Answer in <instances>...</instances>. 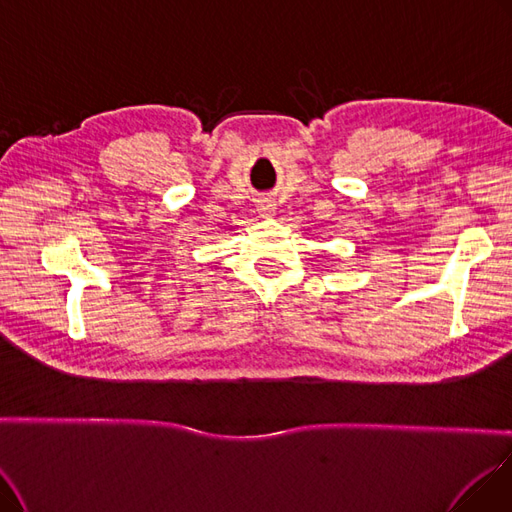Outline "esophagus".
Segmentation results:
<instances>
[{"label":"esophagus","mask_w":512,"mask_h":512,"mask_svg":"<svg viewBox=\"0 0 512 512\" xmlns=\"http://www.w3.org/2000/svg\"><path fill=\"white\" fill-rule=\"evenodd\" d=\"M258 212L264 214V216H271L275 214V201L269 199V197H262L258 199Z\"/></svg>","instance_id":"34e87169"}]
</instances>
